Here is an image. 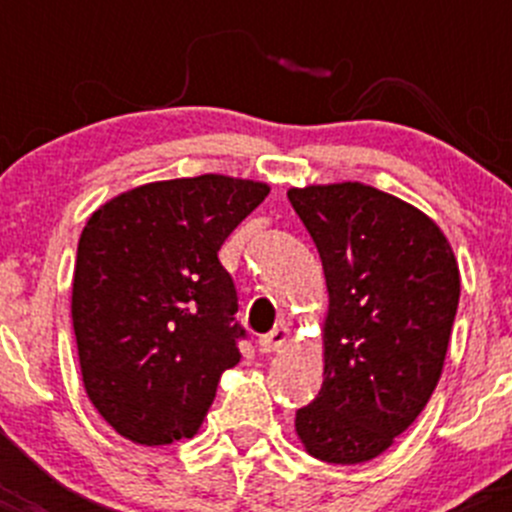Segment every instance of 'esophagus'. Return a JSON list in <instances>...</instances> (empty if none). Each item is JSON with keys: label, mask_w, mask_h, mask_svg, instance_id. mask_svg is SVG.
I'll return each mask as SVG.
<instances>
[{"label": "esophagus", "mask_w": 512, "mask_h": 512, "mask_svg": "<svg viewBox=\"0 0 512 512\" xmlns=\"http://www.w3.org/2000/svg\"><path fill=\"white\" fill-rule=\"evenodd\" d=\"M287 342H289V329L285 327V324H280V327L272 329L270 334L260 337L257 347H260L262 354H272V352H280Z\"/></svg>", "instance_id": "esophagus-1"}]
</instances>
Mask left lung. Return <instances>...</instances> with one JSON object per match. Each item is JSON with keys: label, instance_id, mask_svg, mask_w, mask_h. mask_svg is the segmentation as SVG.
I'll return each instance as SVG.
<instances>
[{"label": "left lung", "instance_id": "left-lung-1", "mask_svg": "<svg viewBox=\"0 0 512 512\" xmlns=\"http://www.w3.org/2000/svg\"><path fill=\"white\" fill-rule=\"evenodd\" d=\"M322 257L324 381L294 431L319 461L381 456L426 409L446 361L461 272L443 230L364 183L289 188Z\"/></svg>", "mask_w": 512, "mask_h": 512}]
</instances>
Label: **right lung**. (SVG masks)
I'll use <instances>...</instances> for the list:
<instances>
[{
    "label": "right lung",
    "instance_id": "add662e5",
    "mask_svg": "<svg viewBox=\"0 0 512 512\" xmlns=\"http://www.w3.org/2000/svg\"><path fill=\"white\" fill-rule=\"evenodd\" d=\"M270 185L158 180L103 203L79 240L71 322L91 404L123 438H193L240 361L237 292L218 250Z\"/></svg>",
    "mask_w": 512,
    "mask_h": 512
}]
</instances>
